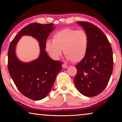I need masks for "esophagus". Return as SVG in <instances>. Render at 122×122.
Returning a JSON list of instances; mask_svg holds the SVG:
<instances>
[{"label":"esophagus","instance_id":"obj_1","mask_svg":"<svg viewBox=\"0 0 122 122\" xmlns=\"http://www.w3.org/2000/svg\"><path fill=\"white\" fill-rule=\"evenodd\" d=\"M68 65H66V64H63L62 65V67H63V68H64V69L68 68Z\"/></svg>","mask_w":122,"mask_h":122}]
</instances>
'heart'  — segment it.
<instances>
[{"instance_id": "heart-1", "label": "heart", "mask_w": 122, "mask_h": 122, "mask_svg": "<svg viewBox=\"0 0 122 122\" xmlns=\"http://www.w3.org/2000/svg\"><path fill=\"white\" fill-rule=\"evenodd\" d=\"M88 46L89 37L85 31L66 28L54 33L53 41H47L46 49L54 60L59 59L63 50L67 60L77 63L86 56Z\"/></svg>"}]
</instances>
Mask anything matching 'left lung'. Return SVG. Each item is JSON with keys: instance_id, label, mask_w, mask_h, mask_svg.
<instances>
[{"instance_id": "left-lung-1", "label": "left lung", "mask_w": 122, "mask_h": 122, "mask_svg": "<svg viewBox=\"0 0 122 122\" xmlns=\"http://www.w3.org/2000/svg\"><path fill=\"white\" fill-rule=\"evenodd\" d=\"M89 37L86 56L76 65L74 84L80 92L87 97L100 94L108 84L113 71V53L107 37L94 25L77 21Z\"/></svg>"}]
</instances>
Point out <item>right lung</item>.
<instances>
[{
  "label": "right lung",
  "instance_id": "1",
  "mask_svg": "<svg viewBox=\"0 0 122 122\" xmlns=\"http://www.w3.org/2000/svg\"><path fill=\"white\" fill-rule=\"evenodd\" d=\"M52 24L32 23L26 26L14 37L8 51V68L16 86L27 97L33 100L45 98L52 89L62 63L54 61L45 51L46 42L55 29ZM31 36L39 42L40 53L36 60L28 63L20 61L15 54V47L22 36Z\"/></svg>",
  "mask_w": 122,
  "mask_h": 122
}]
</instances>
